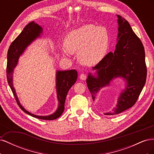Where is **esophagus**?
<instances>
[{
	"mask_svg": "<svg viewBox=\"0 0 154 154\" xmlns=\"http://www.w3.org/2000/svg\"><path fill=\"white\" fill-rule=\"evenodd\" d=\"M86 78H87V76H86L85 74H82L80 76V80H85Z\"/></svg>",
	"mask_w": 154,
	"mask_h": 154,
	"instance_id": "34e87169",
	"label": "esophagus"
}]
</instances>
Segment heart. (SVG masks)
I'll return each instance as SVG.
<instances>
[{"instance_id": "b5f03b06", "label": "heart", "mask_w": 154, "mask_h": 154, "mask_svg": "<svg viewBox=\"0 0 154 154\" xmlns=\"http://www.w3.org/2000/svg\"><path fill=\"white\" fill-rule=\"evenodd\" d=\"M61 47L66 56L77 52L79 61L88 66L99 63L104 58L109 46V34L105 27L83 25L68 32Z\"/></svg>"}]
</instances>
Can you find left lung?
<instances>
[{
	"instance_id": "left-lung-1",
	"label": "left lung",
	"mask_w": 154,
	"mask_h": 154,
	"mask_svg": "<svg viewBox=\"0 0 154 154\" xmlns=\"http://www.w3.org/2000/svg\"><path fill=\"white\" fill-rule=\"evenodd\" d=\"M118 33L114 53L107 54L101 61L92 67L94 74L89 72L86 80L93 101L101 88L109 87L116 78H123L125 89L118 97L117 104L110 112L115 115L132 107L137 101L145 84L146 66L143 45L133 31L127 20L117 15Z\"/></svg>"
}]
</instances>
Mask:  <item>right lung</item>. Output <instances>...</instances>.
I'll return each mask as SVG.
<instances>
[{"label": "right lung", "instance_id": "1", "mask_svg": "<svg viewBox=\"0 0 154 154\" xmlns=\"http://www.w3.org/2000/svg\"><path fill=\"white\" fill-rule=\"evenodd\" d=\"M43 33V29L40 26L33 21L29 23L20 32L10 46L8 51L7 62V80L8 84L15 97L17 103L20 108L32 117L45 120H53L62 115L65 109V101L67 92L71 87L76 83L78 78V72L75 69L67 71H57L56 72V88H57V99L58 101V108L54 113L49 116H38L29 112L20 104V101L13 83V71L18 62L20 56L24 53L26 49L36 38H40Z\"/></svg>", "mask_w": 154, "mask_h": 154}]
</instances>
